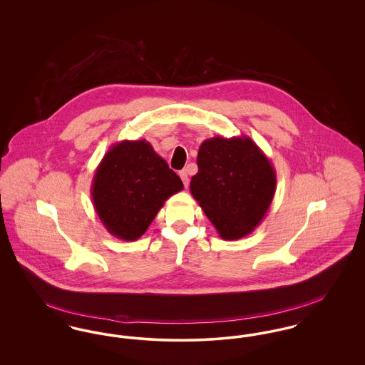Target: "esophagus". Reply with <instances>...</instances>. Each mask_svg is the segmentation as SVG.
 Segmentation results:
<instances>
[{"label":"esophagus","instance_id":"obj_1","mask_svg":"<svg viewBox=\"0 0 365 365\" xmlns=\"http://www.w3.org/2000/svg\"><path fill=\"white\" fill-rule=\"evenodd\" d=\"M179 176H180L182 182H183V185H185V187L187 189V187H189V175H187V171H186V170L180 171V173H179Z\"/></svg>","mask_w":365,"mask_h":365}]
</instances>
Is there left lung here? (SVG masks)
<instances>
[{
	"label": "left lung",
	"instance_id": "1",
	"mask_svg": "<svg viewBox=\"0 0 365 365\" xmlns=\"http://www.w3.org/2000/svg\"><path fill=\"white\" fill-rule=\"evenodd\" d=\"M190 192L226 241L249 235L265 217L277 190V173L246 135L205 139Z\"/></svg>",
	"mask_w": 365,
	"mask_h": 365
}]
</instances>
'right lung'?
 Wrapping results in <instances>:
<instances>
[{"label":"right lung","instance_id":"right-lung-1","mask_svg":"<svg viewBox=\"0 0 365 365\" xmlns=\"http://www.w3.org/2000/svg\"><path fill=\"white\" fill-rule=\"evenodd\" d=\"M180 190V178L146 139H125L113 143L98 164L91 182V200L109 234L135 241L165 201Z\"/></svg>","mask_w":365,"mask_h":365}]
</instances>
